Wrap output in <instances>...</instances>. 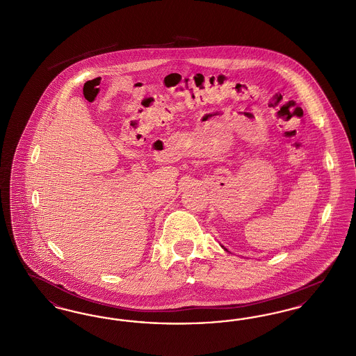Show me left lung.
<instances>
[{
    "label": "left lung",
    "mask_w": 356,
    "mask_h": 356,
    "mask_svg": "<svg viewBox=\"0 0 356 356\" xmlns=\"http://www.w3.org/2000/svg\"><path fill=\"white\" fill-rule=\"evenodd\" d=\"M222 248H224V247H222ZM224 250H225V248H224Z\"/></svg>",
    "instance_id": "left-lung-1"
}]
</instances>
